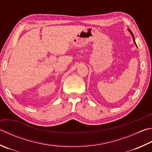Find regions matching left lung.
I'll return each mask as SVG.
<instances>
[{"label":"left lung","mask_w":152,"mask_h":152,"mask_svg":"<svg viewBox=\"0 0 152 152\" xmlns=\"http://www.w3.org/2000/svg\"><path fill=\"white\" fill-rule=\"evenodd\" d=\"M129 31H130V34H131V35H132V37H133V40H134V43H135V41H134V35H133V34H132V31L130 30V29H129ZM135 44H136V43H135Z\"/></svg>","instance_id":"1"}]
</instances>
